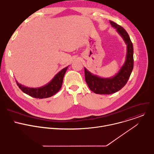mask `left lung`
<instances>
[{
	"label": "left lung",
	"instance_id": "obj_1",
	"mask_svg": "<svg viewBox=\"0 0 154 154\" xmlns=\"http://www.w3.org/2000/svg\"><path fill=\"white\" fill-rule=\"evenodd\" d=\"M109 23L116 29L126 44V58L120 70L112 77H100L93 74L85 68L86 82L90 89L96 94H110L121 90L127 83L134 68V47L128 34L123 27L114 22L109 20Z\"/></svg>",
	"mask_w": 154,
	"mask_h": 154
}]
</instances>
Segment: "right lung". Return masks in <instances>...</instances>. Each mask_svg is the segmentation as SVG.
<instances>
[{"label":"right lung","mask_w":154,"mask_h":154,"mask_svg":"<svg viewBox=\"0 0 154 154\" xmlns=\"http://www.w3.org/2000/svg\"><path fill=\"white\" fill-rule=\"evenodd\" d=\"M68 66L63 68L57 73L52 80L45 86L38 88H29L20 84L16 80L19 88L24 93L37 99L48 98L52 96L59 91L61 89L63 77L66 72Z\"/></svg>","instance_id":"1"}]
</instances>
